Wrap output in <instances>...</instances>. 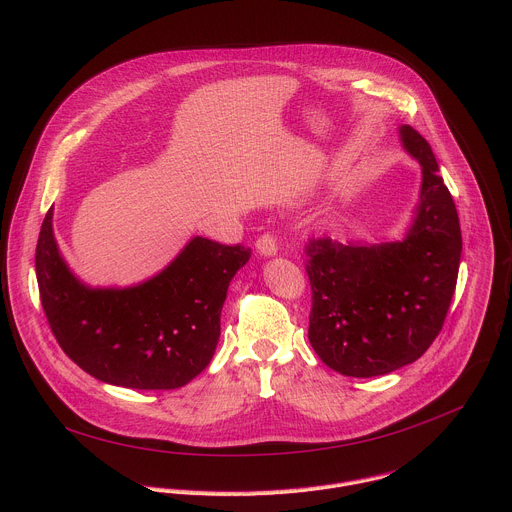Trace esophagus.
I'll return each instance as SVG.
<instances>
[{
    "label": "esophagus",
    "mask_w": 512,
    "mask_h": 512,
    "mask_svg": "<svg viewBox=\"0 0 512 512\" xmlns=\"http://www.w3.org/2000/svg\"><path fill=\"white\" fill-rule=\"evenodd\" d=\"M255 247H257V251H259L261 255H265V257L275 255V253H277V237H275V233H273V231H265L263 235H259Z\"/></svg>",
    "instance_id": "34e87169"
}]
</instances>
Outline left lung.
<instances>
[{
  "mask_svg": "<svg viewBox=\"0 0 512 512\" xmlns=\"http://www.w3.org/2000/svg\"><path fill=\"white\" fill-rule=\"evenodd\" d=\"M401 137L423 168L407 239L367 247L322 237L304 247L312 287L308 338L344 377H379L415 362L442 332L456 291L462 231L454 198L429 143L409 125Z\"/></svg>",
  "mask_w": 512,
  "mask_h": 512,
  "instance_id": "obj_1",
  "label": "left lung"
}]
</instances>
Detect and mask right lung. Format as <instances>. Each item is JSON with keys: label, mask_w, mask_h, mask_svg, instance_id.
<instances>
[{"label": "right lung", "mask_w": 512, "mask_h": 512, "mask_svg": "<svg viewBox=\"0 0 512 512\" xmlns=\"http://www.w3.org/2000/svg\"><path fill=\"white\" fill-rule=\"evenodd\" d=\"M251 249L196 237L154 279L129 289H89L54 243L52 208L36 245V279L48 326L91 377L127 389H178L210 362L233 275Z\"/></svg>", "instance_id": "right-lung-1"}]
</instances>
